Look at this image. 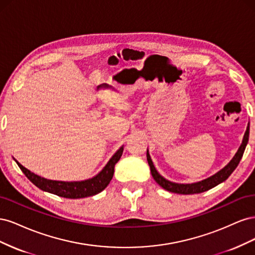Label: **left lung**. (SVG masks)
Returning <instances> with one entry per match:
<instances>
[{"mask_svg":"<svg viewBox=\"0 0 255 255\" xmlns=\"http://www.w3.org/2000/svg\"><path fill=\"white\" fill-rule=\"evenodd\" d=\"M249 129H250V127L248 125V127H247L246 133L244 135L243 142H242L241 146H239V149L236 152L234 157L231 159L230 163L225 168H222L221 170L218 171L217 173H215L214 175L207 177V179H205L203 181L197 182V183L179 184V183H173V182L166 180L165 177H163L157 172V170L155 169V167H154L153 161L150 157L149 151H146V159H148V164L150 166L151 174L153 176V179L155 180V182L159 185V186H161L164 189H166L168 191L174 192V194H181V195L200 194V192L206 191V190L211 189L215 186H217L218 184L225 182L228 179V177L231 175V173H232L236 169V167L238 166L239 161H241V159L243 157V154L245 152L246 145H247V143H248V140H249Z\"/></svg>","mask_w":255,"mask_h":255,"instance_id":"1","label":"left lung"}]
</instances>
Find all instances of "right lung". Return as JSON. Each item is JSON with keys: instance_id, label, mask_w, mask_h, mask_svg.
Instances as JSON below:
<instances>
[{"instance_id": "obj_1", "label": "right lung", "mask_w": 255, "mask_h": 255, "mask_svg": "<svg viewBox=\"0 0 255 255\" xmlns=\"http://www.w3.org/2000/svg\"><path fill=\"white\" fill-rule=\"evenodd\" d=\"M122 152L123 146H121V148L114 154L113 157L109 160V163L106 164V166L96 176L88 180L79 182H63L44 179V177H41L33 172H30L28 169L23 167L18 160H16V163L20 167L22 172L24 173L27 179L34 185H36L38 188L63 198L80 199L95 196L106 188L107 185L110 184V182L113 179L115 165L118 163V160L122 155Z\"/></svg>"}]
</instances>
